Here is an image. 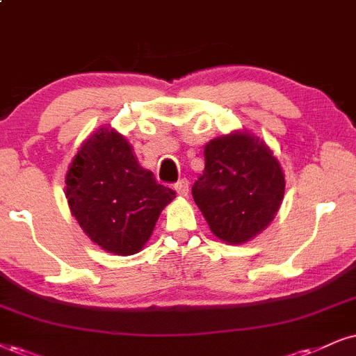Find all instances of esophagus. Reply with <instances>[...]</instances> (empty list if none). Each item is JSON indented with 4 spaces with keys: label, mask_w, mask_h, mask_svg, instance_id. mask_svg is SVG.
Returning <instances> with one entry per match:
<instances>
[{
    "label": "esophagus",
    "mask_w": 356,
    "mask_h": 356,
    "mask_svg": "<svg viewBox=\"0 0 356 356\" xmlns=\"http://www.w3.org/2000/svg\"><path fill=\"white\" fill-rule=\"evenodd\" d=\"M175 191H177L179 196H188V191H190V183H188V179H178V181L175 183Z\"/></svg>",
    "instance_id": "1"
}]
</instances>
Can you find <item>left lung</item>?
Returning a JSON list of instances; mask_svg holds the SVG:
<instances>
[{"instance_id":"8db88e82","label":"left lung","mask_w":356,"mask_h":356,"mask_svg":"<svg viewBox=\"0 0 356 356\" xmlns=\"http://www.w3.org/2000/svg\"><path fill=\"white\" fill-rule=\"evenodd\" d=\"M284 173L267 145L249 134L214 138L193 198L219 239L245 243L274 219L284 198Z\"/></svg>"}]
</instances>
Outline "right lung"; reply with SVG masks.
I'll list each match as a JSON object with an SVG mask.
<instances>
[{
	"label": "right lung",
	"mask_w": 356,
	"mask_h": 356,
	"mask_svg": "<svg viewBox=\"0 0 356 356\" xmlns=\"http://www.w3.org/2000/svg\"><path fill=\"white\" fill-rule=\"evenodd\" d=\"M65 196L79 226L95 244L107 252L130 256L150 238L175 191L140 166L120 134L100 129L69 166Z\"/></svg>",
	"instance_id": "right-lung-1"
}]
</instances>
